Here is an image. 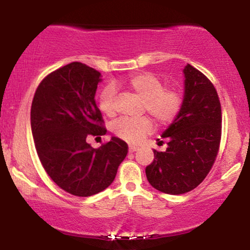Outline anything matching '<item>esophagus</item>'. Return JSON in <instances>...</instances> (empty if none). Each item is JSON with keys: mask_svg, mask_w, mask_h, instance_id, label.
<instances>
[{"mask_svg": "<svg viewBox=\"0 0 250 250\" xmlns=\"http://www.w3.org/2000/svg\"><path fill=\"white\" fill-rule=\"evenodd\" d=\"M138 149H139L138 146H132V145L128 146V151H129V152H134V151H136V150H138Z\"/></svg>", "mask_w": 250, "mask_h": 250, "instance_id": "1", "label": "esophagus"}]
</instances>
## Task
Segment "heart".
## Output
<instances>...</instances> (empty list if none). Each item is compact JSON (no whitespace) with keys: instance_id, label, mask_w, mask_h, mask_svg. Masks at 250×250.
Returning a JSON list of instances; mask_svg holds the SVG:
<instances>
[{"instance_id":"1","label":"heart","mask_w":250,"mask_h":250,"mask_svg":"<svg viewBox=\"0 0 250 250\" xmlns=\"http://www.w3.org/2000/svg\"><path fill=\"white\" fill-rule=\"evenodd\" d=\"M127 86L143 100L145 109L160 124H168L180 114L183 98L179 91L164 87L159 77L151 73H135L125 80ZM116 90L108 85L99 97L100 110L107 116L115 115ZM151 129L148 118H123L115 123L114 133L128 142H139Z\"/></svg>"}]
</instances>
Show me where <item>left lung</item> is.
<instances>
[{"mask_svg":"<svg viewBox=\"0 0 250 250\" xmlns=\"http://www.w3.org/2000/svg\"><path fill=\"white\" fill-rule=\"evenodd\" d=\"M183 75L182 109L162 134L168 141L166 151L153 150L155 158L146 168L149 183L168 194L189 192L203 182L221 141V104L214 85L189 63Z\"/></svg>","mask_w":250,"mask_h":250,"instance_id":"1","label":"left lung"}]
</instances>
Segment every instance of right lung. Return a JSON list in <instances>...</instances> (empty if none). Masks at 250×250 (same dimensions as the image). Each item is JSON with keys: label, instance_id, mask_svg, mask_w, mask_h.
Returning <instances> with one entry per match:
<instances>
[{"label": "right lung", "instance_id": "right-lung-1", "mask_svg": "<svg viewBox=\"0 0 250 250\" xmlns=\"http://www.w3.org/2000/svg\"><path fill=\"white\" fill-rule=\"evenodd\" d=\"M101 74L71 62L44 78L34 95L30 125L37 155L53 182L68 193L93 196L110 186L127 155V145L112 136L93 149L87 135L105 134L95 92Z\"/></svg>", "mask_w": 250, "mask_h": 250}]
</instances>
